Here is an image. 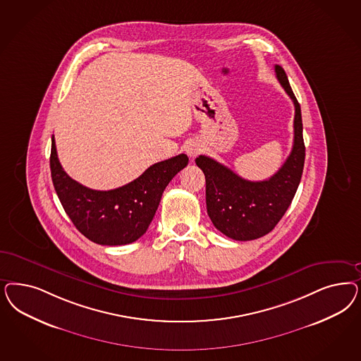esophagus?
<instances>
[{
	"label": "esophagus",
	"instance_id": "esophagus-1",
	"mask_svg": "<svg viewBox=\"0 0 361 361\" xmlns=\"http://www.w3.org/2000/svg\"><path fill=\"white\" fill-rule=\"evenodd\" d=\"M186 152L190 158H195L202 152V145L198 142H191L187 145Z\"/></svg>",
	"mask_w": 361,
	"mask_h": 361
}]
</instances>
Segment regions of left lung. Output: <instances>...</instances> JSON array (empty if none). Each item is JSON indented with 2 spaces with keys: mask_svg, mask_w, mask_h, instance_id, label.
<instances>
[{
  "mask_svg": "<svg viewBox=\"0 0 361 361\" xmlns=\"http://www.w3.org/2000/svg\"><path fill=\"white\" fill-rule=\"evenodd\" d=\"M276 78L295 106L293 146L276 174L251 182L206 155L195 159L206 176V204L212 224L233 240H254L271 233L291 204L302 179L305 146L302 110L284 69L275 65Z\"/></svg>",
  "mask_w": 361,
  "mask_h": 361,
  "instance_id": "left-lung-1",
  "label": "left lung"
}]
</instances>
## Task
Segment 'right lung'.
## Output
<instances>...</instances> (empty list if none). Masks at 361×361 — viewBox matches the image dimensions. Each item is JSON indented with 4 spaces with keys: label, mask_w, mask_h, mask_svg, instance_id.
Segmentation results:
<instances>
[{
    "label": "right lung",
    "mask_w": 361,
    "mask_h": 361,
    "mask_svg": "<svg viewBox=\"0 0 361 361\" xmlns=\"http://www.w3.org/2000/svg\"><path fill=\"white\" fill-rule=\"evenodd\" d=\"M188 163L186 154L150 166L140 178L116 190L98 191L71 179L61 166L51 137V179L65 212L77 230L97 245H123L147 231L163 191Z\"/></svg>",
    "instance_id": "add662e5"
}]
</instances>
